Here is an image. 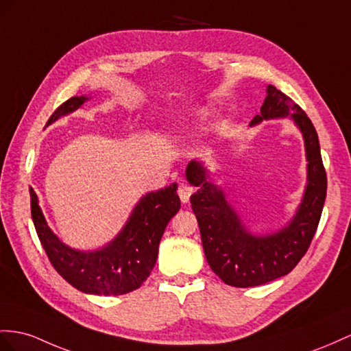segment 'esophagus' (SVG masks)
I'll use <instances>...</instances> for the list:
<instances>
[{"label":"esophagus","mask_w":351,"mask_h":351,"mask_svg":"<svg viewBox=\"0 0 351 351\" xmlns=\"http://www.w3.org/2000/svg\"><path fill=\"white\" fill-rule=\"evenodd\" d=\"M193 193H194V188L191 185H188V184H181L178 188V195H179V199H181L182 203L190 202V197H191Z\"/></svg>","instance_id":"obj_1"}]
</instances>
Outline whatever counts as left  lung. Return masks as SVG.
Segmentation results:
<instances>
[{"label": "left lung", "instance_id": "obj_1", "mask_svg": "<svg viewBox=\"0 0 351 351\" xmlns=\"http://www.w3.org/2000/svg\"><path fill=\"white\" fill-rule=\"evenodd\" d=\"M289 114L305 141L308 184L298 212L289 226L278 232L269 236L250 234L223 193L206 181V169L199 161L186 166L188 181L200 186L190 202L200 227L206 259L212 271L230 286H259L291 273L308 250L317 230L328 182L317 132L311 120L289 96L269 84L261 114L254 117L250 125Z\"/></svg>", "mask_w": 351, "mask_h": 351}]
</instances>
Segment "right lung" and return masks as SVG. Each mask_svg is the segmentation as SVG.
I'll return each mask as SVG.
<instances>
[{"mask_svg":"<svg viewBox=\"0 0 351 351\" xmlns=\"http://www.w3.org/2000/svg\"><path fill=\"white\" fill-rule=\"evenodd\" d=\"M86 101L84 96L68 99L51 114L47 124L75 111ZM176 190L178 184H172L143 195L120 234L95 252L71 249L53 234L32 188L31 215L49 261L69 285L84 293L123 295L141 287L154 268L161 236L181 208Z\"/></svg>","mask_w":351,"mask_h":351,"instance_id":"obj_1","label":"right lung"}]
</instances>
